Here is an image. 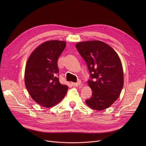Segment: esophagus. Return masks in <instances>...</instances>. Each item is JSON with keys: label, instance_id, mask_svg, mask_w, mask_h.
I'll return each instance as SVG.
<instances>
[{"label": "esophagus", "instance_id": "1", "mask_svg": "<svg viewBox=\"0 0 146 146\" xmlns=\"http://www.w3.org/2000/svg\"><path fill=\"white\" fill-rule=\"evenodd\" d=\"M81 84V81L80 80H78V82L77 83H72V85L74 86H79V85H80Z\"/></svg>", "mask_w": 146, "mask_h": 146}]
</instances>
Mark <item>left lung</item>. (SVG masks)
Masks as SVG:
<instances>
[{
  "instance_id": "1",
  "label": "left lung",
  "mask_w": 146,
  "mask_h": 146,
  "mask_svg": "<svg viewBox=\"0 0 146 146\" xmlns=\"http://www.w3.org/2000/svg\"><path fill=\"white\" fill-rule=\"evenodd\" d=\"M76 47L85 60L92 79L88 83L92 95L86 104L95 110L108 108L117 100L124 85L119 56L111 46L101 41L80 42Z\"/></svg>"
}]
</instances>
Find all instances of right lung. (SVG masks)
<instances>
[{
  "instance_id": "add662e5",
  "label": "right lung",
  "mask_w": 146,
  "mask_h": 146,
  "mask_svg": "<svg viewBox=\"0 0 146 146\" xmlns=\"http://www.w3.org/2000/svg\"><path fill=\"white\" fill-rule=\"evenodd\" d=\"M66 46L63 41H45L29 56L25 70L26 88L33 100L45 108H51L65 96L68 86L59 82L57 61Z\"/></svg>"
}]
</instances>
